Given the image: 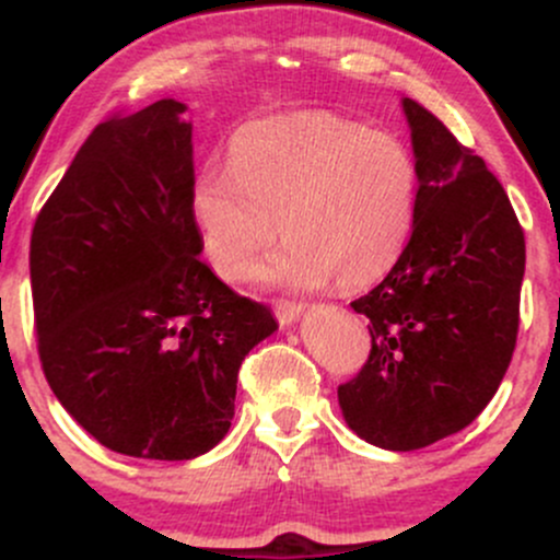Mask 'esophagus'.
I'll use <instances>...</instances> for the list:
<instances>
[{
	"label": "esophagus",
	"instance_id": "34e87169",
	"mask_svg": "<svg viewBox=\"0 0 560 560\" xmlns=\"http://www.w3.org/2000/svg\"><path fill=\"white\" fill-rule=\"evenodd\" d=\"M273 313L279 318V324H292V320L300 318L302 313V302L298 300H273Z\"/></svg>",
	"mask_w": 560,
	"mask_h": 560
}]
</instances>
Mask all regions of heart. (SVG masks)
Segmentation results:
<instances>
[{
  "label": "heart",
  "instance_id": "b5f03b06",
  "mask_svg": "<svg viewBox=\"0 0 560 560\" xmlns=\"http://www.w3.org/2000/svg\"><path fill=\"white\" fill-rule=\"evenodd\" d=\"M419 205V163L395 133L334 113L249 120L229 139V165L195 173L199 244L226 281L249 279L276 236L273 279L358 289L400 260Z\"/></svg>",
  "mask_w": 560,
  "mask_h": 560
}]
</instances>
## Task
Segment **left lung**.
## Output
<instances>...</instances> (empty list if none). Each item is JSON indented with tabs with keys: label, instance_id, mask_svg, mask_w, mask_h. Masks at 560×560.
<instances>
[{
	"label": "left lung",
	"instance_id": "obj_1",
	"mask_svg": "<svg viewBox=\"0 0 560 560\" xmlns=\"http://www.w3.org/2000/svg\"><path fill=\"white\" fill-rule=\"evenodd\" d=\"M402 110L419 163L413 231L387 279L352 302L371 352L337 389L352 432L400 453L460 432L492 400L526 262L522 223L485 160L410 96Z\"/></svg>",
	"mask_w": 560,
	"mask_h": 560
}]
</instances>
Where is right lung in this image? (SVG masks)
I'll list each match as a JSON object with an SVG mask.
<instances>
[{
  "mask_svg": "<svg viewBox=\"0 0 560 560\" xmlns=\"http://www.w3.org/2000/svg\"><path fill=\"white\" fill-rule=\"evenodd\" d=\"M186 107L160 100L89 133L31 234L38 361L115 453L189 460L223 440L240 365L276 331L197 258Z\"/></svg>",
  "mask_w": 560,
  "mask_h": 560,
  "instance_id": "add662e5",
  "label": "right lung"
}]
</instances>
